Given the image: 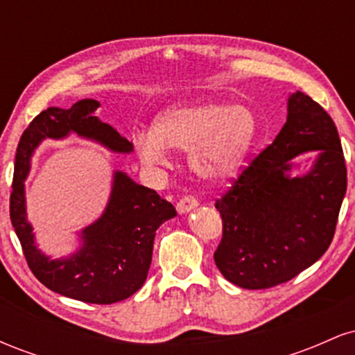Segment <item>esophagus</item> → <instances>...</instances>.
<instances>
[{"label":"esophagus","instance_id":"esophagus-1","mask_svg":"<svg viewBox=\"0 0 355 355\" xmlns=\"http://www.w3.org/2000/svg\"><path fill=\"white\" fill-rule=\"evenodd\" d=\"M197 207H198L197 198H195V197H183L182 200L177 203V211L180 215H183V214H187V211L197 209Z\"/></svg>","mask_w":355,"mask_h":355}]
</instances>
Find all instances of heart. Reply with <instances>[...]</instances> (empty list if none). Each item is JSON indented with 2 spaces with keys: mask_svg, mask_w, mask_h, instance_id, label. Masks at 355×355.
Returning a JSON list of instances; mask_svg holds the SVG:
<instances>
[{
  "mask_svg": "<svg viewBox=\"0 0 355 355\" xmlns=\"http://www.w3.org/2000/svg\"><path fill=\"white\" fill-rule=\"evenodd\" d=\"M255 137L257 116L250 107L197 98L164 110L153 128L133 135V144L148 166L168 164L170 148L189 152L191 172L209 183H222L240 172Z\"/></svg>",
  "mask_w": 355,
  "mask_h": 355,
  "instance_id": "obj_1",
  "label": "heart"
}]
</instances>
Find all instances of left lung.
Listing matches in <instances>:
<instances>
[{"mask_svg":"<svg viewBox=\"0 0 355 355\" xmlns=\"http://www.w3.org/2000/svg\"><path fill=\"white\" fill-rule=\"evenodd\" d=\"M309 151L314 157L297 164ZM345 189L332 118L305 93H291L279 135L215 203L223 222L218 270L250 291L294 279L331 245Z\"/></svg>","mask_w":355,"mask_h":355,"instance_id":"1","label":"left lung"}]
</instances>
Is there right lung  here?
Wrapping results in <instances>:
<instances>
[{
  "instance_id": "1",
  "label": "right lung",
  "mask_w": 355,
  "mask_h": 355,
  "mask_svg": "<svg viewBox=\"0 0 355 355\" xmlns=\"http://www.w3.org/2000/svg\"><path fill=\"white\" fill-rule=\"evenodd\" d=\"M98 107L100 101L92 98L76 101L68 110L50 107L28 125L16 148L10 217L28 266L44 287L87 304H115L135 294L146 280L155 232L177 215L172 203L115 170L103 214L80 232L76 250L61 259L38 248L26 217L24 180L35 150L44 140H63L73 133L113 153L133 152L132 141L95 115Z\"/></svg>"
}]
</instances>
